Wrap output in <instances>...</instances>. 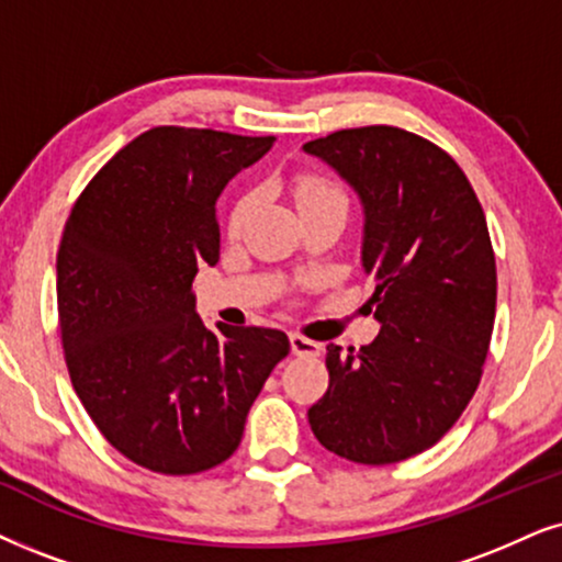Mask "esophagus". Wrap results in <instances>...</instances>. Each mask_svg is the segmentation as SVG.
I'll return each instance as SVG.
<instances>
[{
  "label": "esophagus",
  "mask_w": 562,
  "mask_h": 562,
  "mask_svg": "<svg viewBox=\"0 0 562 562\" xmlns=\"http://www.w3.org/2000/svg\"><path fill=\"white\" fill-rule=\"evenodd\" d=\"M290 350H293V355H301V358H316L322 352V345L303 337V334H290Z\"/></svg>",
  "instance_id": "34e87169"
}]
</instances>
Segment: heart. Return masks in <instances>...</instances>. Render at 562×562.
I'll use <instances>...</instances> for the list:
<instances>
[{"mask_svg": "<svg viewBox=\"0 0 562 562\" xmlns=\"http://www.w3.org/2000/svg\"><path fill=\"white\" fill-rule=\"evenodd\" d=\"M293 194L301 212L324 207V204H347L345 191L318 173H297L293 179ZM254 207H257V191H246V194H240L236 199V204H233L228 215V231L233 236L244 231L246 220L251 217Z\"/></svg>", "mask_w": 562, "mask_h": 562, "instance_id": "b5f03b06", "label": "heart"}]
</instances>
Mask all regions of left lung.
<instances>
[{"instance_id":"obj_1","label":"left lung","mask_w":562,"mask_h":562,"mask_svg":"<svg viewBox=\"0 0 562 562\" xmlns=\"http://www.w3.org/2000/svg\"><path fill=\"white\" fill-rule=\"evenodd\" d=\"M303 150L363 199L381 322L360 350L326 347L329 389L311 430L337 457L394 464L438 443L480 386L498 297L485 212L459 162L400 126L339 130Z\"/></svg>"}]
</instances>
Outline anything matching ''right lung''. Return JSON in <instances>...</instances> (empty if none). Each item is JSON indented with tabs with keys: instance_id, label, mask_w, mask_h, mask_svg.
I'll list each match as a JSON object with an SVG mask.
<instances>
[{
	"instance_id": "right-lung-1",
	"label": "right lung",
	"mask_w": 562,
	"mask_h": 562,
	"mask_svg": "<svg viewBox=\"0 0 562 562\" xmlns=\"http://www.w3.org/2000/svg\"><path fill=\"white\" fill-rule=\"evenodd\" d=\"M277 137L155 126L77 196L56 254L69 379L103 438L145 470L181 477L223 464L272 368L280 329L217 324L191 282L220 259L215 199Z\"/></svg>"
}]
</instances>
